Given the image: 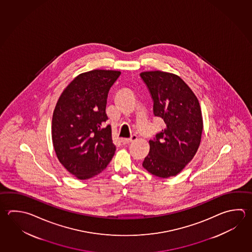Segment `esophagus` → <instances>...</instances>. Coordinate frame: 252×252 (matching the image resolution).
<instances>
[{
	"label": "esophagus",
	"instance_id": "esophagus-1",
	"mask_svg": "<svg viewBox=\"0 0 252 252\" xmlns=\"http://www.w3.org/2000/svg\"><path fill=\"white\" fill-rule=\"evenodd\" d=\"M137 140V136L136 135H132L131 137L128 138V139H121L120 140V142L123 143V144H126V143H132V142H134V141H136Z\"/></svg>",
	"mask_w": 252,
	"mask_h": 252
}]
</instances>
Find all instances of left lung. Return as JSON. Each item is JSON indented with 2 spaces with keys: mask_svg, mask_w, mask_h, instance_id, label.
I'll return each instance as SVG.
<instances>
[{
  "mask_svg": "<svg viewBox=\"0 0 252 252\" xmlns=\"http://www.w3.org/2000/svg\"><path fill=\"white\" fill-rule=\"evenodd\" d=\"M153 100V114L166 127L151 140L143 166L153 176H176L194 157L203 122L199 100L179 76L162 71L140 74Z\"/></svg>",
  "mask_w": 252,
  "mask_h": 252,
  "instance_id": "left-lung-1",
  "label": "left lung"
}]
</instances>
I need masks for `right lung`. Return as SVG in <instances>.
I'll return each mask as SVG.
<instances>
[{
  "mask_svg": "<svg viewBox=\"0 0 252 252\" xmlns=\"http://www.w3.org/2000/svg\"><path fill=\"white\" fill-rule=\"evenodd\" d=\"M120 72L96 69L76 76L53 111L52 136L58 158L80 180L100 174L114 156L106 105Z\"/></svg>",
  "mask_w": 252,
  "mask_h": 252,
  "instance_id": "1",
  "label": "right lung"
}]
</instances>
